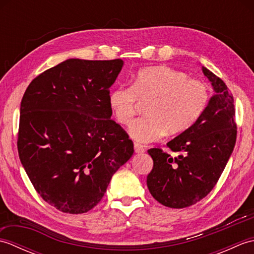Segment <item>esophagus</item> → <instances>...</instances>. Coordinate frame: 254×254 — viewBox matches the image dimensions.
Masks as SVG:
<instances>
[{
    "mask_svg": "<svg viewBox=\"0 0 254 254\" xmlns=\"http://www.w3.org/2000/svg\"><path fill=\"white\" fill-rule=\"evenodd\" d=\"M134 152H135L136 154H142L145 152V148L142 146V145L135 143L134 144Z\"/></svg>",
    "mask_w": 254,
    "mask_h": 254,
    "instance_id": "esophagus-1",
    "label": "esophagus"
}]
</instances>
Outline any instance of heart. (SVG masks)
<instances>
[{"mask_svg": "<svg viewBox=\"0 0 254 254\" xmlns=\"http://www.w3.org/2000/svg\"><path fill=\"white\" fill-rule=\"evenodd\" d=\"M209 98L207 86L189 78L186 73L166 65L143 68L132 86L122 85L108 97L110 110L122 126L135 115L137 100L148 102L145 118L131 124L130 136L138 143H150L167 134L187 130L196 121Z\"/></svg>", "mask_w": 254, "mask_h": 254, "instance_id": "heart-1", "label": "heart"}]
</instances>
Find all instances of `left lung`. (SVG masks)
<instances>
[{
    "label": "left lung",
    "mask_w": 254,
    "mask_h": 254,
    "mask_svg": "<svg viewBox=\"0 0 254 254\" xmlns=\"http://www.w3.org/2000/svg\"><path fill=\"white\" fill-rule=\"evenodd\" d=\"M202 71L215 94L192 126L167 146L178 156L150 148L154 167L147 176L153 197L171 208L191 206L213 190L233 153L237 124L234 97L222 79L206 67Z\"/></svg>",
    "instance_id": "1"
}]
</instances>
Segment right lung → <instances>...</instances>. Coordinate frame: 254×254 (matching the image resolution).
Listing matches in <instances>:
<instances>
[{"instance_id": "1", "label": "right lung", "mask_w": 254, "mask_h": 254, "mask_svg": "<svg viewBox=\"0 0 254 254\" xmlns=\"http://www.w3.org/2000/svg\"><path fill=\"white\" fill-rule=\"evenodd\" d=\"M122 66L121 59H68L32 79L21 99V165L39 195L63 213L95 207L134 153L108 102Z\"/></svg>"}]
</instances>
